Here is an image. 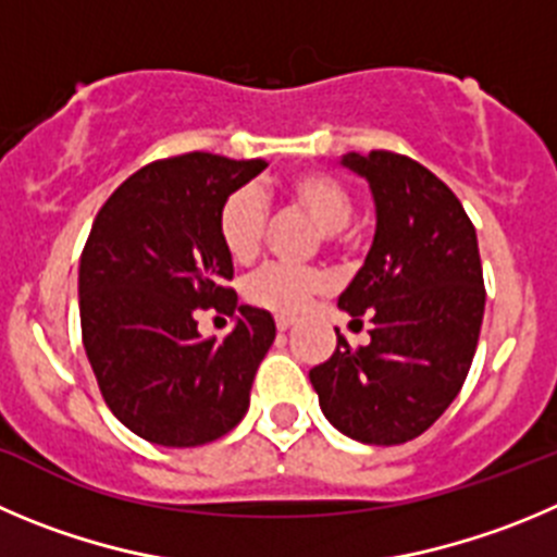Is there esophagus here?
<instances>
[{
  "instance_id": "esophagus-1",
  "label": "esophagus",
  "mask_w": 557,
  "mask_h": 557,
  "mask_svg": "<svg viewBox=\"0 0 557 557\" xmlns=\"http://www.w3.org/2000/svg\"><path fill=\"white\" fill-rule=\"evenodd\" d=\"M290 326H294V319H290V315H277V330L280 332L290 330Z\"/></svg>"
}]
</instances>
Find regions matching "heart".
<instances>
[{"label":"heart","mask_w":557,"mask_h":557,"mask_svg":"<svg viewBox=\"0 0 557 557\" xmlns=\"http://www.w3.org/2000/svg\"><path fill=\"white\" fill-rule=\"evenodd\" d=\"M285 195L299 211L315 222L326 242H335L337 233L349 225L355 216V197L337 178L326 173L294 175L285 186ZM269 208L258 189L244 186L225 197L216 216V233L236 263H249L261 252L267 236ZM326 288L324 274L315 269L288 267V263H267L247 277L244 299L255 308L277 315H296L315 294Z\"/></svg>","instance_id":"heart-1"}]
</instances>
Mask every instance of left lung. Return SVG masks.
I'll list each match as a JSON object with an SVG mask.
<instances>
[{
    "label": "left lung",
    "mask_w": 557,
    "mask_h": 557,
    "mask_svg": "<svg viewBox=\"0 0 557 557\" xmlns=\"http://www.w3.org/2000/svg\"><path fill=\"white\" fill-rule=\"evenodd\" d=\"M376 202L371 252L337 308L371 315V343L337 349L310 371L321 412L366 445L423 434L465 384L481 335L483 269L459 197L414 159L389 150L346 153Z\"/></svg>",
    "instance_id": "obj_1"
}]
</instances>
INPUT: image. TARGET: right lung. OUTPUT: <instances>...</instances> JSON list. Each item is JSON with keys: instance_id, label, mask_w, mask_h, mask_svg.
Instances as JSON below:
<instances>
[{"instance_id": "add662e5", "label": "right lung", "mask_w": 557, "mask_h": 557, "mask_svg": "<svg viewBox=\"0 0 557 557\" xmlns=\"http://www.w3.org/2000/svg\"><path fill=\"white\" fill-rule=\"evenodd\" d=\"M263 168L200 150L159 159L123 181L92 222L79 261L82 341L107 407L148 443H214L247 414L274 319L238 305L216 216ZM200 307L236 314L232 335L200 338Z\"/></svg>"}]
</instances>
